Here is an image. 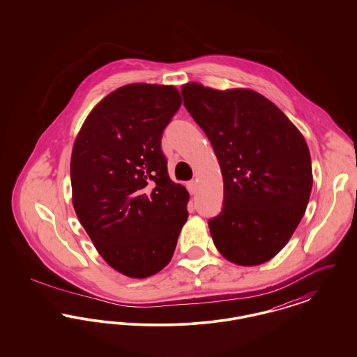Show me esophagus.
I'll return each instance as SVG.
<instances>
[{"label":"esophagus","mask_w":357,"mask_h":357,"mask_svg":"<svg viewBox=\"0 0 357 357\" xmlns=\"http://www.w3.org/2000/svg\"><path fill=\"white\" fill-rule=\"evenodd\" d=\"M197 188H198V185H197L195 181H190V182L187 183V190H188V192H190L191 195L197 192Z\"/></svg>","instance_id":"obj_1"}]
</instances>
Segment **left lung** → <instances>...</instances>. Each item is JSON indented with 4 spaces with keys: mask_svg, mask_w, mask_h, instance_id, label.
<instances>
[{
    "mask_svg": "<svg viewBox=\"0 0 357 357\" xmlns=\"http://www.w3.org/2000/svg\"><path fill=\"white\" fill-rule=\"evenodd\" d=\"M183 104L208 137L221 166L223 206L208 220L229 261H269L305 214L313 175L304 136L271 100L252 89L182 86Z\"/></svg>",
    "mask_w": 357,
    "mask_h": 357,
    "instance_id": "left-lung-1",
    "label": "left lung"
}]
</instances>
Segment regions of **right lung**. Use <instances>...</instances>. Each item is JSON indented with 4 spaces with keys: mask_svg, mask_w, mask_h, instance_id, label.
Listing matches in <instances>:
<instances>
[{
    "mask_svg": "<svg viewBox=\"0 0 357 357\" xmlns=\"http://www.w3.org/2000/svg\"><path fill=\"white\" fill-rule=\"evenodd\" d=\"M182 104L171 85L128 84L84 121L73 146V207L108 265L132 278L171 261L188 217V192L174 183L163 131Z\"/></svg>",
    "mask_w": 357,
    "mask_h": 357,
    "instance_id": "obj_1",
    "label": "right lung"
}]
</instances>
